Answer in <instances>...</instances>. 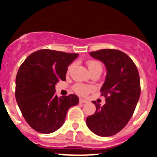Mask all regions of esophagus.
I'll list each match as a JSON object with an SVG mask.
<instances>
[{"label":"esophagus","instance_id":"obj_1","mask_svg":"<svg viewBox=\"0 0 157 157\" xmlns=\"http://www.w3.org/2000/svg\"><path fill=\"white\" fill-rule=\"evenodd\" d=\"M86 100H83V99H80V100H79V103H80V104H83V103H86Z\"/></svg>","mask_w":157,"mask_h":157}]
</instances>
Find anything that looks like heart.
Listing matches in <instances>:
<instances>
[{
    "instance_id": "obj_1",
    "label": "heart",
    "mask_w": 157,
    "mask_h": 157,
    "mask_svg": "<svg viewBox=\"0 0 157 157\" xmlns=\"http://www.w3.org/2000/svg\"><path fill=\"white\" fill-rule=\"evenodd\" d=\"M73 66H74V64H71L69 67H68V69H67L68 72H70V71H71ZM87 67L90 72V74L97 71H102L101 63H100L99 61H97V60H89V61L87 62ZM73 88H74V90L75 91L77 94H79V95L80 96L86 95L90 91H91L93 90V88L91 87V86L83 84V83H76Z\"/></svg>"
}]
</instances>
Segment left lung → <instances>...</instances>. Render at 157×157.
<instances>
[{"label":"left lung","instance_id":"8db88e82","mask_svg":"<svg viewBox=\"0 0 157 157\" xmlns=\"http://www.w3.org/2000/svg\"><path fill=\"white\" fill-rule=\"evenodd\" d=\"M90 55L104 63L106 76L100 89L106 103L96 106V112L86 118V126L100 136H110L124 128L133 116L140 96V80L130 57L118 50L103 49Z\"/></svg>","mask_w":157,"mask_h":157}]
</instances>
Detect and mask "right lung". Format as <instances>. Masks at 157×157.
Wrapping results in <instances>:
<instances>
[{
  "mask_svg": "<svg viewBox=\"0 0 157 157\" xmlns=\"http://www.w3.org/2000/svg\"><path fill=\"white\" fill-rule=\"evenodd\" d=\"M78 54L52 50L32 53L20 67L15 97L27 124L41 133H51L64 124L68 109L79 103L75 94L58 97L55 86L66 80L67 67Z\"/></svg>",
  "mask_w": 157,
  "mask_h": 157,
  "instance_id": "obj_1",
  "label": "right lung"
}]
</instances>
